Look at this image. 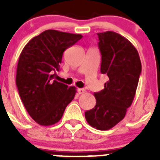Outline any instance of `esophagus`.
<instances>
[{
    "mask_svg": "<svg viewBox=\"0 0 160 160\" xmlns=\"http://www.w3.org/2000/svg\"><path fill=\"white\" fill-rule=\"evenodd\" d=\"M78 92L80 94H85V93H86V90H84V89H82V88H79V89H78Z\"/></svg>",
    "mask_w": 160,
    "mask_h": 160,
    "instance_id": "obj_1",
    "label": "esophagus"
}]
</instances>
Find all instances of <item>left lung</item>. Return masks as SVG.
<instances>
[{"label": "left lung", "mask_w": 160, "mask_h": 160, "mask_svg": "<svg viewBox=\"0 0 160 160\" xmlns=\"http://www.w3.org/2000/svg\"><path fill=\"white\" fill-rule=\"evenodd\" d=\"M101 73L108 77L104 89L94 93L96 105L85 112L87 122L107 131L125 117L132 104L142 66L137 49L130 41L113 31L98 32Z\"/></svg>", "instance_id": "obj_1"}]
</instances>
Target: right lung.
I'll return each instance as SVG.
<instances>
[{
	"mask_svg": "<svg viewBox=\"0 0 160 160\" xmlns=\"http://www.w3.org/2000/svg\"><path fill=\"white\" fill-rule=\"evenodd\" d=\"M82 38L81 34L48 29L32 38L20 54L17 87L26 111L39 125L57 123L74 98L75 87H68L53 78L60 70L63 52Z\"/></svg>",
	"mask_w": 160,
	"mask_h": 160,
	"instance_id": "obj_1",
	"label": "right lung"
}]
</instances>
